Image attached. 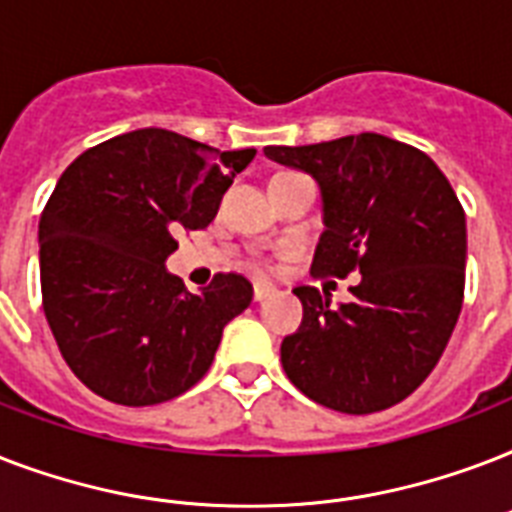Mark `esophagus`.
Masks as SVG:
<instances>
[{
	"instance_id": "1",
	"label": "esophagus",
	"mask_w": 512,
	"mask_h": 512,
	"mask_svg": "<svg viewBox=\"0 0 512 512\" xmlns=\"http://www.w3.org/2000/svg\"><path fill=\"white\" fill-rule=\"evenodd\" d=\"M273 292H276V287L265 284V281H255V300H257V303H263L265 297H271Z\"/></svg>"
}]
</instances>
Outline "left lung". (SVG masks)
Returning a JSON list of instances; mask_svg holds the SVG:
<instances>
[{
    "label": "left lung",
    "mask_w": 512,
    "mask_h": 512,
    "mask_svg": "<svg viewBox=\"0 0 512 512\" xmlns=\"http://www.w3.org/2000/svg\"><path fill=\"white\" fill-rule=\"evenodd\" d=\"M273 162L311 172L324 223L311 273L345 279L353 303L329 305L297 287L303 324L281 342V364L300 393L342 414L404 401L433 372L465 297V209L420 148L377 132L268 146Z\"/></svg>",
    "instance_id": "1"
}]
</instances>
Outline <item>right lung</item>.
<instances>
[{"instance_id": "add662e5", "label": "right lung", "mask_w": 512, "mask_h": 512, "mask_svg": "<svg viewBox=\"0 0 512 512\" xmlns=\"http://www.w3.org/2000/svg\"><path fill=\"white\" fill-rule=\"evenodd\" d=\"M255 154L148 127L84 151L60 175L39 220L42 308L60 356L92 393L154 406L207 374L252 284L215 273L191 295L164 260L177 231L215 220Z\"/></svg>"}]
</instances>
